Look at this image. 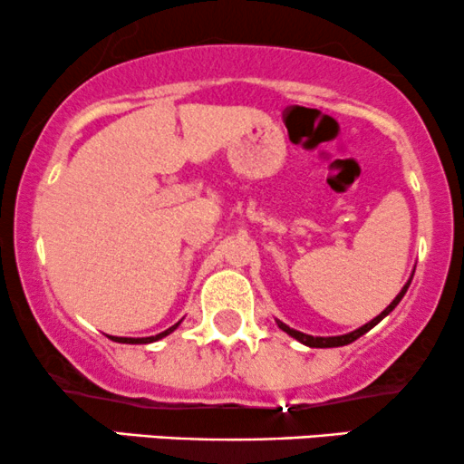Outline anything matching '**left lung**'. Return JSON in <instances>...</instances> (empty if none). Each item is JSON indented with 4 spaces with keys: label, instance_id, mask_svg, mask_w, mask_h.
<instances>
[{
    "label": "left lung",
    "instance_id": "obj_1",
    "mask_svg": "<svg viewBox=\"0 0 464 464\" xmlns=\"http://www.w3.org/2000/svg\"><path fill=\"white\" fill-rule=\"evenodd\" d=\"M408 285H410V281L406 285L401 287V292H399V295L395 296V301L391 303V305L386 307L384 312L380 314V316H375L372 318L371 323H366L364 327H360V329H355V332H351V334H344V335H332V338H314V335H307V334H301V332H296V329H290L287 327L285 323H281V321H276V324H279V329H284L285 334H290L292 338H296L299 340V343H303V344H307V347H312V349H329V347H344V344H349V343H353V340H358L360 335H364L366 332H369V329H372L375 327L377 323L382 321V318H386L388 314H391L392 310H395V307L399 305V301L403 299V295H406V290H408Z\"/></svg>",
    "mask_w": 464,
    "mask_h": 464
}]
</instances>
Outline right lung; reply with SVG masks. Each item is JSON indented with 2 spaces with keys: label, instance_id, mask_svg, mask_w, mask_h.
<instances>
[{
  "label": "right lung",
  "instance_id": "add662e5",
  "mask_svg": "<svg viewBox=\"0 0 464 464\" xmlns=\"http://www.w3.org/2000/svg\"><path fill=\"white\" fill-rule=\"evenodd\" d=\"M177 327H179V323L174 324V327L165 329V332H161V334H157V335H150V338H113V340H117V343H126V344H148V343H154V340L163 338V335L172 334L174 329H177Z\"/></svg>",
  "mask_w": 464,
  "mask_h": 464
}]
</instances>
